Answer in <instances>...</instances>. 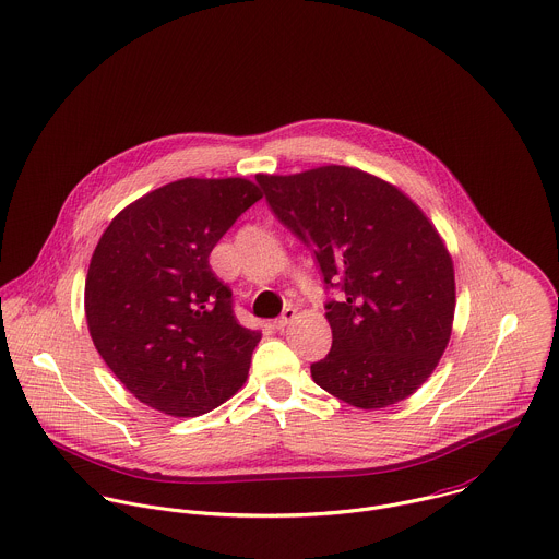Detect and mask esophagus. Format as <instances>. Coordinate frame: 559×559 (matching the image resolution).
<instances>
[{
    "label": "esophagus",
    "instance_id": "34e87169",
    "mask_svg": "<svg viewBox=\"0 0 559 559\" xmlns=\"http://www.w3.org/2000/svg\"><path fill=\"white\" fill-rule=\"evenodd\" d=\"M294 318H296V309H294V307H287V309L283 311V316H281L278 320H274V326H276L278 331H283Z\"/></svg>",
    "mask_w": 559,
    "mask_h": 559
}]
</instances>
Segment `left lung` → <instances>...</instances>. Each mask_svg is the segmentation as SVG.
Segmentation results:
<instances>
[{"mask_svg": "<svg viewBox=\"0 0 559 559\" xmlns=\"http://www.w3.org/2000/svg\"><path fill=\"white\" fill-rule=\"evenodd\" d=\"M274 215L313 250L326 287L331 353L313 381L359 409L409 399L444 355L455 318L453 259L423 209L368 171L322 165L257 174Z\"/></svg>", "mask_w": 559, "mask_h": 559, "instance_id": "1", "label": "left lung"}]
</instances>
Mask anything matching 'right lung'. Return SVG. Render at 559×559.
<instances>
[{
  "mask_svg": "<svg viewBox=\"0 0 559 559\" xmlns=\"http://www.w3.org/2000/svg\"><path fill=\"white\" fill-rule=\"evenodd\" d=\"M261 198L246 178H182L128 204L99 237L84 283L88 333L147 407L193 418L246 383L261 333L237 322L209 254Z\"/></svg>",
  "mask_w": 559,
  "mask_h": 559,
  "instance_id": "right-lung-1",
  "label": "right lung"
}]
</instances>
